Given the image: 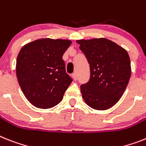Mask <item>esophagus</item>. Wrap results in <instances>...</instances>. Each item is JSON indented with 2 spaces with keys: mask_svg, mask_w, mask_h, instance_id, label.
I'll list each match as a JSON object with an SVG mask.
<instances>
[{
  "mask_svg": "<svg viewBox=\"0 0 146 146\" xmlns=\"http://www.w3.org/2000/svg\"><path fill=\"white\" fill-rule=\"evenodd\" d=\"M72 77H73L74 80H76V79H77V74H76V73H73V74H72Z\"/></svg>",
  "mask_w": 146,
  "mask_h": 146,
  "instance_id": "obj_1",
  "label": "esophagus"
}]
</instances>
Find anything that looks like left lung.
Here are the masks:
<instances>
[{"instance_id":"obj_1","label":"left lung","mask_w":146,"mask_h":146,"mask_svg":"<svg viewBox=\"0 0 146 146\" xmlns=\"http://www.w3.org/2000/svg\"><path fill=\"white\" fill-rule=\"evenodd\" d=\"M76 42L90 64V79L80 85L83 99L92 108L107 110L119 100L128 85L131 74L129 56L104 38Z\"/></svg>"}]
</instances>
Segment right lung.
<instances>
[{"label": "right lung", "mask_w": 146, "mask_h": 146, "mask_svg": "<svg viewBox=\"0 0 146 146\" xmlns=\"http://www.w3.org/2000/svg\"><path fill=\"white\" fill-rule=\"evenodd\" d=\"M71 41L42 38L24 45L18 53L16 75L28 101L38 108L58 105L73 79L62 56Z\"/></svg>", "instance_id": "obj_1"}]
</instances>
